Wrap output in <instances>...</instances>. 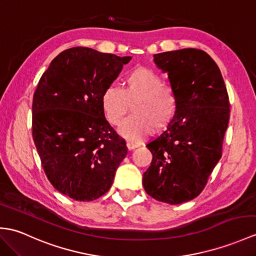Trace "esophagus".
Here are the masks:
<instances>
[{
	"label": "esophagus",
	"mask_w": 256,
	"mask_h": 256,
	"mask_svg": "<svg viewBox=\"0 0 256 256\" xmlns=\"http://www.w3.org/2000/svg\"><path fill=\"white\" fill-rule=\"evenodd\" d=\"M126 146H128V148L130 150H135V148H138V142H126Z\"/></svg>",
	"instance_id": "1"
}]
</instances>
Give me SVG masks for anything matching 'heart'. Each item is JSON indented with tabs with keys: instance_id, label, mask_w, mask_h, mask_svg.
Returning <instances> with one entry per match:
<instances>
[{
	"instance_id": "heart-1",
	"label": "heart",
	"mask_w": 256,
	"mask_h": 256,
	"mask_svg": "<svg viewBox=\"0 0 256 256\" xmlns=\"http://www.w3.org/2000/svg\"><path fill=\"white\" fill-rule=\"evenodd\" d=\"M132 104L133 116L122 123L118 133L126 140H140L154 128L162 130L169 126L176 114L178 96L154 70L138 66L124 77L123 88L111 85L101 94V106L112 126L123 121Z\"/></svg>"
}]
</instances>
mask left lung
<instances>
[{"label":"left lung","mask_w":256,"mask_h":256,"mask_svg":"<svg viewBox=\"0 0 256 256\" xmlns=\"http://www.w3.org/2000/svg\"><path fill=\"white\" fill-rule=\"evenodd\" d=\"M154 62L168 73L178 111L167 130L146 145L152 160L142 186L152 198L176 205L202 193L222 158L229 97L220 70L203 50L158 53Z\"/></svg>","instance_id":"obj_1"}]
</instances>
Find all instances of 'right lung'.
Here are the masks:
<instances>
[{"label":"right lung","mask_w":256,"mask_h":256,"mask_svg":"<svg viewBox=\"0 0 256 256\" xmlns=\"http://www.w3.org/2000/svg\"><path fill=\"white\" fill-rule=\"evenodd\" d=\"M130 56L75 46L53 58L32 99V138L48 180L58 192L89 202L109 191L128 154L106 120L101 94Z\"/></svg>","instance_id":"1"}]
</instances>
